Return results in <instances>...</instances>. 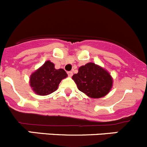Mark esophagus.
I'll return each instance as SVG.
<instances>
[{"label":"esophagus","mask_w":147,"mask_h":147,"mask_svg":"<svg viewBox=\"0 0 147 147\" xmlns=\"http://www.w3.org/2000/svg\"><path fill=\"white\" fill-rule=\"evenodd\" d=\"M68 76L71 77V76H72V75H73V72H72V71H68Z\"/></svg>","instance_id":"obj_1"}]
</instances>
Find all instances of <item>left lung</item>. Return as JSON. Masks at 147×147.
Instances as JSON below:
<instances>
[{
	"instance_id": "1",
	"label": "left lung",
	"mask_w": 147,
	"mask_h": 147,
	"mask_svg": "<svg viewBox=\"0 0 147 147\" xmlns=\"http://www.w3.org/2000/svg\"><path fill=\"white\" fill-rule=\"evenodd\" d=\"M72 79L79 90L91 98L105 97L113 86V78L110 74L94 63L81 66Z\"/></svg>"
}]
</instances>
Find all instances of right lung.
<instances>
[{
	"mask_svg": "<svg viewBox=\"0 0 147 147\" xmlns=\"http://www.w3.org/2000/svg\"><path fill=\"white\" fill-rule=\"evenodd\" d=\"M63 69H55V65L47 61L30 76L29 83L32 90L39 95H47L57 90L61 80L67 77Z\"/></svg>",
	"mask_w": 147,
	"mask_h": 147,
	"instance_id": "1",
	"label": "right lung"
}]
</instances>
